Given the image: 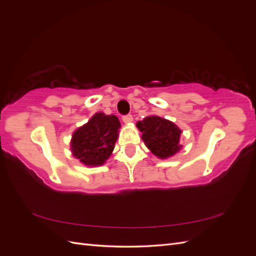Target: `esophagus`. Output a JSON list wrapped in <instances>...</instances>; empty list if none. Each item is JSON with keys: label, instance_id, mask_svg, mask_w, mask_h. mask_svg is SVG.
Segmentation results:
<instances>
[{"label": "esophagus", "instance_id": "obj_1", "mask_svg": "<svg viewBox=\"0 0 256 256\" xmlns=\"http://www.w3.org/2000/svg\"><path fill=\"white\" fill-rule=\"evenodd\" d=\"M132 120H134V118H132V115H131V114H127V115L122 116V122L125 124H130Z\"/></svg>", "mask_w": 256, "mask_h": 256}]
</instances>
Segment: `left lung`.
<instances>
[{
  "instance_id": "8db88e82",
  "label": "left lung",
  "mask_w": 256,
  "mask_h": 256,
  "mask_svg": "<svg viewBox=\"0 0 256 256\" xmlns=\"http://www.w3.org/2000/svg\"><path fill=\"white\" fill-rule=\"evenodd\" d=\"M136 127L147 148L158 158L166 159L180 150L182 130L174 122L152 115L138 122Z\"/></svg>"
}]
</instances>
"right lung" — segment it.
Returning <instances> with one entry per match:
<instances>
[{
  "instance_id": "add662e5",
  "label": "right lung",
  "mask_w": 256,
  "mask_h": 256,
  "mask_svg": "<svg viewBox=\"0 0 256 256\" xmlns=\"http://www.w3.org/2000/svg\"><path fill=\"white\" fill-rule=\"evenodd\" d=\"M120 127L115 115L96 113L74 132L70 142L74 157L85 166H102L114 150Z\"/></svg>"
}]
</instances>
